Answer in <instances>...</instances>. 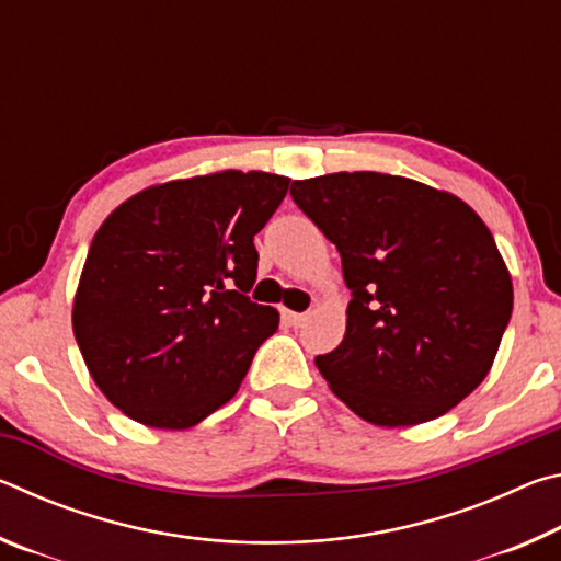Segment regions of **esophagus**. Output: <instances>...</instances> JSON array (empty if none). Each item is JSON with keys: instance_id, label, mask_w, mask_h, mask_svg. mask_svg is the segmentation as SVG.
<instances>
[{"instance_id": "obj_1", "label": "esophagus", "mask_w": 561, "mask_h": 561, "mask_svg": "<svg viewBox=\"0 0 561 561\" xmlns=\"http://www.w3.org/2000/svg\"><path fill=\"white\" fill-rule=\"evenodd\" d=\"M282 317H284V321H287L289 327H301L304 321H307V314H297V311H289V309H284Z\"/></svg>"}]
</instances>
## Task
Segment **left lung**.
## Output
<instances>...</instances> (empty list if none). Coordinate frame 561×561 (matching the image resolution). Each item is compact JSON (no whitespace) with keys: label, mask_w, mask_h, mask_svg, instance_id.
<instances>
[{"label":"left lung","mask_w":561,"mask_h":561,"mask_svg":"<svg viewBox=\"0 0 561 561\" xmlns=\"http://www.w3.org/2000/svg\"><path fill=\"white\" fill-rule=\"evenodd\" d=\"M291 197L341 254L351 289L344 341L317 356L358 417L433 421L490 374L512 314L495 237L468 203L386 173L294 180Z\"/></svg>","instance_id":"8db88e82"}]
</instances>
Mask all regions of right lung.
I'll return each instance as SVG.
<instances>
[{"instance_id":"right-lung-1","label":"right lung","mask_w":561,"mask_h":561,"mask_svg":"<svg viewBox=\"0 0 561 561\" xmlns=\"http://www.w3.org/2000/svg\"><path fill=\"white\" fill-rule=\"evenodd\" d=\"M289 178L220 170L150 185L93 234L71 324L101 393L133 421L193 428L237 393L277 309L250 301L254 234Z\"/></svg>"}]
</instances>
